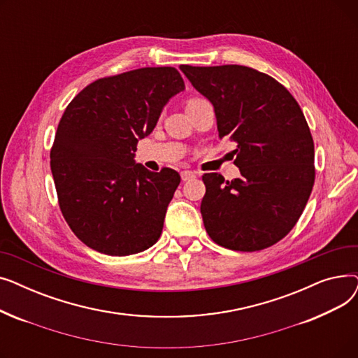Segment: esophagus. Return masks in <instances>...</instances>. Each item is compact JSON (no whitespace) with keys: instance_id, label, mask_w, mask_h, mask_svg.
<instances>
[{"instance_id":"34e87169","label":"esophagus","mask_w":358,"mask_h":358,"mask_svg":"<svg viewBox=\"0 0 358 358\" xmlns=\"http://www.w3.org/2000/svg\"><path fill=\"white\" fill-rule=\"evenodd\" d=\"M181 178H182V181H190V180L196 178V174L193 171H182Z\"/></svg>"}]
</instances>
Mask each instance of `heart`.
I'll return each instance as SVG.
<instances>
[{"label":"heart","mask_w":358,"mask_h":358,"mask_svg":"<svg viewBox=\"0 0 358 358\" xmlns=\"http://www.w3.org/2000/svg\"><path fill=\"white\" fill-rule=\"evenodd\" d=\"M197 100H200V99H192L189 103H193V101H197Z\"/></svg>","instance_id":"b5f03b06"}]
</instances>
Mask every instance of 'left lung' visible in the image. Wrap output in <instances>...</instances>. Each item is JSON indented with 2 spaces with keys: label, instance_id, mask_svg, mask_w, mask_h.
<instances>
[{
  "label": "left lung",
  "instance_id": "8db88e82",
  "mask_svg": "<svg viewBox=\"0 0 358 358\" xmlns=\"http://www.w3.org/2000/svg\"><path fill=\"white\" fill-rule=\"evenodd\" d=\"M180 69L215 108L219 138L236 143L241 177L203 176L200 212L220 247L259 251L283 239L315 182V148L294 97L267 73L242 65Z\"/></svg>",
  "mask_w": 358,
  "mask_h": 358
}]
</instances>
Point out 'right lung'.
<instances>
[{"label":"right lung","instance_id":"add662e5","mask_svg":"<svg viewBox=\"0 0 358 358\" xmlns=\"http://www.w3.org/2000/svg\"><path fill=\"white\" fill-rule=\"evenodd\" d=\"M184 88L176 68H141L91 83L65 108L50 169L66 223L91 250L124 257L159 239L181 178L149 171L135 152Z\"/></svg>","mask_w":358,"mask_h":358}]
</instances>
